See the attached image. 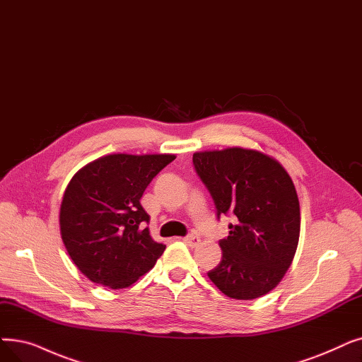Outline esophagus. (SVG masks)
<instances>
[{
  "mask_svg": "<svg viewBox=\"0 0 362 362\" xmlns=\"http://www.w3.org/2000/svg\"><path fill=\"white\" fill-rule=\"evenodd\" d=\"M183 241L187 244V245H191V247H197L198 244H199V237L198 235H189V237H186V238H183Z\"/></svg>",
  "mask_w": 362,
  "mask_h": 362,
  "instance_id": "obj_1",
  "label": "esophagus"
}]
</instances>
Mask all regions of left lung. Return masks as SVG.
<instances>
[{"instance_id":"8db88e82","label":"left lung","mask_w":362,"mask_h":362,"mask_svg":"<svg viewBox=\"0 0 362 362\" xmlns=\"http://www.w3.org/2000/svg\"><path fill=\"white\" fill-rule=\"evenodd\" d=\"M194 165L217 217H238L218 243L223 257L209 278L235 300L268 294L288 271L300 235V204L287 170L268 153L240 146L195 152Z\"/></svg>"}]
</instances>
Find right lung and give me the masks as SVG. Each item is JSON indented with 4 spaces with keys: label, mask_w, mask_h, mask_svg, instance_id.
<instances>
[{
    "label": "right lung",
    "mask_w": 362,
    "mask_h": 362,
    "mask_svg": "<svg viewBox=\"0 0 362 362\" xmlns=\"http://www.w3.org/2000/svg\"><path fill=\"white\" fill-rule=\"evenodd\" d=\"M175 153H111L78 170L60 204L59 225L66 251L90 281L118 290L153 268L165 245L156 243L140 204Z\"/></svg>",
    "instance_id": "obj_1"
}]
</instances>
